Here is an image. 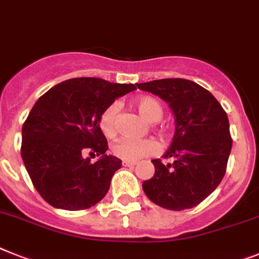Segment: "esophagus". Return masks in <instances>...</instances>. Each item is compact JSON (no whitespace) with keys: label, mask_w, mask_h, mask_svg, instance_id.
Here are the masks:
<instances>
[{"label":"esophagus","mask_w":259,"mask_h":259,"mask_svg":"<svg viewBox=\"0 0 259 259\" xmlns=\"http://www.w3.org/2000/svg\"><path fill=\"white\" fill-rule=\"evenodd\" d=\"M123 165H124V166H130V168H132V166L136 165V161H123Z\"/></svg>","instance_id":"34e87169"}]
</instances>
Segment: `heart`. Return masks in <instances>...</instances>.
I'll list each match as a JSON object with an SVG mask.
<instances>
[{
  "label": "heart",
  "instance_id": "heart-1",
  "mask_svg": "<svg viewBox=\"0 0 259 259\" xmlns=\"http://www.w3.org/2000/svg\"><path fill=\"white\" fill-rule=\"evenodd\" d=\"M135 107L139 114L149 123H155L161 119L164 108L159 100L152 96H142L135 100ZM116 115L117 104L112 103L104 108L99 116V127L107 138H111L116 134ZM161 131H166L165 125H160ZM159 151V144L153 139L144 140H132V139H120L112 145V152L116 157L124 161H136L144 156H151Z\"/></svg>",
  "mask_w": 259,
  "mask_h": 259
}]
</instances>
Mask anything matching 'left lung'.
I'll use <instances>...</instances> for the list:
<instances>
[{
    "label": "left lung",
    "instance_id": "obj_1",
    "mask_svg": "<svg viewBox=\"0 0 259 259\" xmlns=\"http://www.w3.org/2000/svg\"><path fill=\"white\" fill-rule=\"evenodd\" d=\"M172 108L176 131L163 163L152 160L155 175L143 183L147 197L169 210L191 209L208 197L225 176L232 149L229 119L219 100L188 79L138 83Z\"/></svg>",
    "mask_w": 259,
    "mask_h": 259
}]
</instances>
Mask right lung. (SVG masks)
<instances>
[{
  "instance_id": "1",
  "label": "right lung",
  "mask_w": 259,
  "mask_h": 259,
  "mask_svg": "<svg viewBox=\"0 0 259 259\" xmlns=\"http://www.w3.org/2000/svg\"><path fill=\"white\" fill-rule=\"evenodd\" d=\"M136 84L100 78H74L59 83L37 100L22 127L21 156L31 183L51 206L83 210L110 189L121 160L106 155L107 139L99 116L116 98ZM101 159L90 163L84 153Z\"/></svg>"
}]
</instances>
